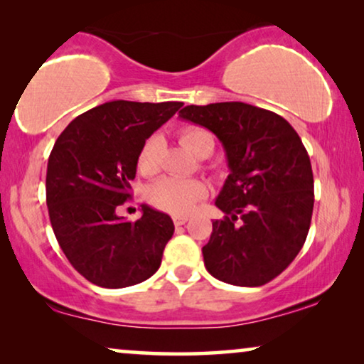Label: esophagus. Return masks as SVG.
<instances>
[{
  "instance_id": "esophagus-1",
  "label": "esophagus",
  "mask_w": 364,
  "mask_h": 364,
  "mask_svg": "<svg viewBox=\"0 0 364 364\" xmlns=\"http://www.w3.org/2000/svg\"><path fill=\"white\" fill-rule=\"evenodd\" d=\"M187 220H188V217H186V215H176V217H173V223H176L177 227L183 225V223H186Z\"/></svg>"
}]
</instances>
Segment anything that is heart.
<instances>
[{"label": "heart", "mask_w": 364, "mask_h": 364, "mask_svg": "<svg viewBox=\"0 0 364 364\" xmlns=\"http://www.w3.org/2000/svg\"><path fill=\"white\" fill-rule=\"evenodd\" d=\"M181 142L197 157H208L213 152L215 141L212 134L203 127L191 126L181 131ZM159 139L149 137L141 147L137 157V167L142 173H154L157 171ZM207 193V187L197 178H181L166 176L151 183L146 197L151 205L164 212L186 215L197 205V202Z\"/></svg>", "instance_id": "1"}]
</instances>
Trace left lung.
Here are the masks:
<instances>
[{"label": "left lung", "mask_w": 364, "mask_h": 364, "mask_svg": "<svg viewBox=\"0 0 364 364\" xmlns=\"http://www.w3.org/2000/svg\"><path fill=\"white\" fill-rule=\"evenodd\" d=\"M183 121L208 129L225 149L228 173L202 248L217 280L260 287L280 275L301 250L310 230L313 172L300 136L288 121L245 102L187 106Z\"/></svg>", "instance_id": "left-lung-1"}]
</instances>
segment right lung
<instances>
[{
    "instance_id": "obj_1",
    "label": "right lung",
    "mask_w": 364,
    "mask_h": 364,
    "mask_svg": "<svg viewBox=\"0 0 364 364\" xmlns=\"http://www.w3.org/2000/svg\"><path fill=\"white\" fill-rule=\"evenodd\" d=\"M182 106L101 104L74 119L54 144L46 173L49 220L69 263L94 285L126 288L161 267L173 235L172 218L142 205V217L127 222L117 207L131 198L146 139Z\"/></svg>"
}]
</instances>
